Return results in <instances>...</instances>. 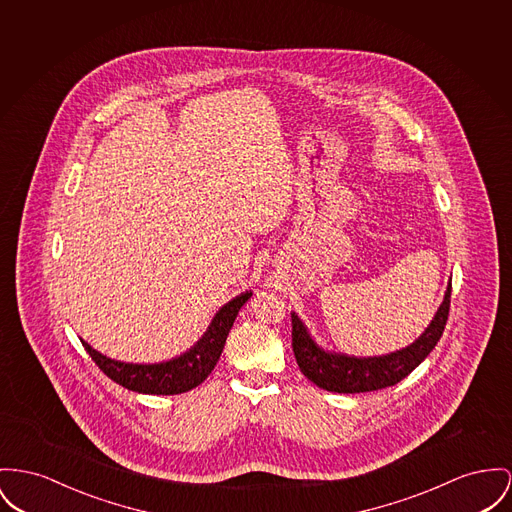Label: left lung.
Masks as SVG:
<instances>
[{
    "label": "left lung",
    "mask_w": 512,
    "mask_h": 512,
    "mask_svg": "<svg viewBox=\"0 0 512 512\" xmlns=\"http://www.w3.org/2000/svg\"><path fill=\"white\" fill-rule=\"evenodd\" d=\"M450 289L446 285L443 303L437 308L433 320L425 332L406 347L373 357H357L347 353L328 351L310 336L307 324L297 312H291L293 320V351L301 373L314 382L318 388L338 394H359L373 392L398 384L402 378L421 365L425 357L435 349L443 336L450 307Z\"/></svg>",
    "instance_id": "obj_1"
}]
</instances>
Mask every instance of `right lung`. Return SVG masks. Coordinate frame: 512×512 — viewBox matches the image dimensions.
I'll use <instances>...</instances> for the list:
<instances>
[{"label":"right lung","instance_id":"right-lung-1","mask_svg":"<svg viewBox=\"0 0 512 512\" xmlns=\"http://www.w3.org/2000/svg\"><path fill=\"white\" fill-rule=\"evenodd\" d=\"M252 297V291H244L225 303L211 318L202 338L184 353L161 363H126L116 361L81 340L91 359L110 380L139 394L171 396L182 394L200 386L209 373L215 369L227 336L235 324L242 305Z\"/></svg>","mask_w":512,"mask_h":512}]
</instances>
